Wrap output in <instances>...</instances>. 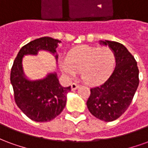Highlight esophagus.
Segmentation results:
<instances>
[{
    "label": "esophagus",
    "mask_w": 148,
    "mask_h": 148,
    "mask_svg": "<svg viewBox=\"0 0 148 148\" xmlns=\"http://www.w3.org/2000/svg\"><path fill=\"white\" fill-rule=\"evenodd\" d=\"M77 87H78V85L77 83H72V85H71V90H75Z\"/></svg>",
    "instance_id": "1"
}]
</instances>
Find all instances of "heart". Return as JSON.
Instances as JSON below:
<instances>
[{
    "instance_id": "1",
    "label": "heart",
    "mask_w": 148,
    "mask_h": 148,
    "mask_svg": "<svg viewBox=\"0 0 148 148\" xmlns=\"http://www.w3.org/2000/svg\"><path fill=\"white\" fill-rule=\"evenodd\" d=\"M116 63L112 49L87 45L77 46L68 52L66 60L60 62V68L68 78H73L80 71L86 83L96 85L109 77Z\"/></svg>"
}]
</instances>
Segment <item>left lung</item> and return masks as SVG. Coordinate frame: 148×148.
Segmentation results:
<instances>
[{
    "instance_id": "left-lung-1",
    "label": "left lung",
    "mask_w": 148,
    "mask_h": 148,
    "mask_svg": "<svg viewBox=\"0 0 148 148\" xmlns=\"http://www.w3.org/2000/svg\"><path fill=\"white\" fill-rule=\"evenodd\" d=\"M112 49L116 67L107 80L90 89L87 107L91 114L101 121L116 120L126 111L139 86V69L133 55L123 44L115 41H101Z\"/></svg>"
}]
</instances>
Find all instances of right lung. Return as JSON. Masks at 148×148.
<instances>
[{
	"label": "right lung",
	"instance_id": "1",
	"mask_svg": "<svg viewBox=\"0 0 148 148\" xmlns=\"http://www.w3.org/2000/svg\"><path fill=\"white\" fill-rule=\"evenodd\" d=\"M58 39L42 37L22 47L11 69L10 81L13 88L16 106L27 117L36 122H47L55 119L66 106V94L71 86L62 87L57 74H49L41 80L30 81L24 77L22 58L26 55H37L40 50L56 53ZM56 59L58 55H55Z\"/></svg>",
	"mask_w": 148,
	"mask_h": 148
}]
</instances>
